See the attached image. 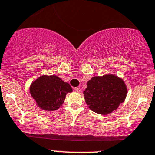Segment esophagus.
<instances>
[{"label": "esophagus", "mask_w": 155, "mask_h": 155, "mask_svg": "<svg viewBox=\"0 0 155 155\" xmlns=\"http://www.w3.org/2000/svg\"><path fill=\"white\" fill-rule=\"evenodd\" d=\"M74 90L76 91V92H78V93H79V92L81 91V89L79 87H76L74 88Z\"/></svg>", "instance_id": "obj_1"}]
</instances>
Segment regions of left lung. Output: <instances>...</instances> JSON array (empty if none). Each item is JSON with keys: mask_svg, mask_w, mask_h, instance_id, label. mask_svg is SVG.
<instances>
[{"mask_svg": "<svg viewBox=\"0 0 155 155\" xmlns=\"http://www.w3.org/2000/svg\"><path fill=\"white\" fill-rule=\"evenodd\" d=\"M127 94L125 83L120 78L109 74L94 76L87 81L84 91V99L95 113L106 115L116 110Z\"/></svg>", "mask_w": 155, "mask_h": 155, "instance_id": "8db88e82", "label": "left lung"}]
</instances>
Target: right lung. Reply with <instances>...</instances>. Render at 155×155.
<instances>
[{
    "label": "right lung",
    "instance_id": "obj_1",
    "mask_svg": "<svg viewBox=\"0 0 155 155\" xmlns=\"http://www.w3.org/2000/svg\"><path fill=\"white\" fill-rule=\"evenodd\" d=\"M68 83L64 82L57 76H42L37 79L30 87V93L37 106L47 111H54L60 107L66 94L71 93Z\"/></svg>",
    "mask_w": 155,
    "mask_h": 155
}]
</instances>
